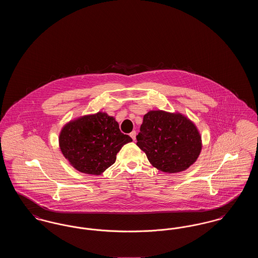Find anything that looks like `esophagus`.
<instances>
[{"mask_svg": "<svg viewBox=\"0 0 258 258\" xmlns=\"http://www.w3.org/2000/svg\"><path fill=\"white\" fill-rule=\"evenodd\" d=\"M130 136L133 138V140H135V139H136V132H135V131L132 132V133L130 134Z\"/></svg>", "mask_w": 258, "mask_h": 258, "instance_id": "esophagus-1", "label": "esophagus"}]
</instances>
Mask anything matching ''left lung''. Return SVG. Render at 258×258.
<instances>
[{
	"instance_id": "obj_1",
	"label": "left lung",
	"mask_w": 258,
	"mask_h": 258,
	"mask_svg": "<svg viewBox=\"0 0 258 258\" xmlns=\"http://www.w3.org/2000/svg\"><path fill=\"white\" fill-rule=\"evenodd\" d=\"M136 145L160 171H184L197 160L201 136L196 124L180 113L149 111L143 117Z\"/></svg>"
}]
</instances>
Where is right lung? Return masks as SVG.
<instances>
[{
    "mask_svg": "<svg viewBox=\"0 0 258 258\" xmlns=\"http://www.w3.org/2000/svg\"><path fill=\"white\" fill-rule=\"evenodd\" d=\"M132 141L121 133L115 118L102 112L71 121L59 136L63 157L76 170L92 175L105 171L121 148Z\"/></svg>",
    "mask_w": 258,
    "mask_h": 258,
    "instance_id": "add662e5",
    "label": "right lung"
}]
</instances>
